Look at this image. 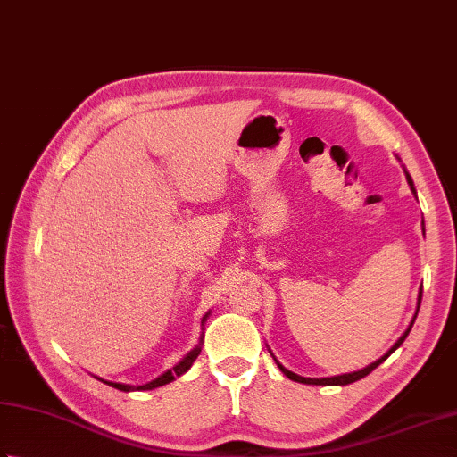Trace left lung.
<instances>
[{
	"instance_id": "1",
	"label": "left lung",
	"mask_w": 457,
	"mask_h": 457,
	"mask_svg": "<svg viewBox=\"0 0 457 457\" xmlns=\"http://www.w3.org/2000/svg\"><path fill=\"white\" fill-rule=\"evenodd\" d=\"M406 180H408V184H410V187H412V192L416 194V187H414V182H412V178H410V174L406 172ZM420 303H422V289H420V293H418V307H416V312H414V319H412V323L408 325V328L404 330V335H402L398 341L392 345V348L390 351L384 354V356H380L378 361H374L372 364H369L366 366V369H362V370H356V372H348V374H341V377H330V378H305V377H299V374H295V372H291V370H287L285 369V366L275 359V362H277V366H279V370L285 374V377H287L289 380H295V382H301V384H320V386H345V384H351V382H356V380H361V378H364L366 374H370L374 369H377L378 364H382L384 361L388 359V356L396 351V348L404 343V338L408 337V333H410V328H412V325H414V320H416V315H418V311H420Z\"/></svg>"
}]
</instances>
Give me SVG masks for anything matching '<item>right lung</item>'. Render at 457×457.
I'll list each match as a JSON object with an SVG mask.
<instances>
[{"instance_id":"1","label":"right lung","mask_w":457,"mask_h":457,"mask_svg":"<svg viewBox=\"0 0 457 457\" xmlns=\"http://www.w3.org/2000/svg\"><path fill=\"white\" fill-rule=\"evenodd\" d=\"M208 315L210 312H205L204 315V319H202V325L205 323V319H208ZM202 338H204V335L200 337V345L195 346V348H192L190 353H187L184 359L178 362L174 369H170V370H166L164 374H160V377L156 378V380H152V382H148V384H142V386H130V384H120V382H109V380H103V378H98V380H103L104 384H109V386H112V388H116V390H122V392H132V390H152V388H158V386H164V384H168V382H172L174 378H178V377H182L184 372H187L190 370V366L194 364V361L198 359V354H200V351H202Z\"/></svg>"}]
</instances>
